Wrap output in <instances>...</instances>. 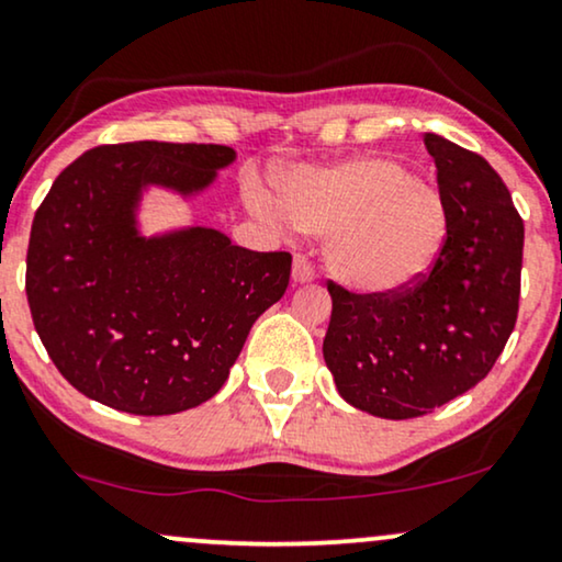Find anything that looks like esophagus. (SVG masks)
I'll return each instance as SVG.
<instances>
[{
    "label": "esophagus",
    "instance_id": "esophagus-1",
    "mask_svg": "<svg viewBox=\"0 0 562 562\" xmlns=\"http://www.w3.org/2000/svg\"><path fill=\"white\" fill-rule=\"evenodd\" d=\"M315 279V268L310 266V260L304 255H294V266H291V281L294 283H310Z\"/></svg>",
    "mask_w": 562,
    "mask_h": 562
}]
</instances>
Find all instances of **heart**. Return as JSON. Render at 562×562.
<instances>
[{
    "label": "heart",
    "mask_w": 562,
    "mask_h": 562,
    "mask_svg": "<svg viewBox=\"0 0 562 562\" xmlns=\"http://www.w3.org/2000/svg\"><path fill=\"white\" fill-rule=\"evenodd\" d=\"M252 206L279 224L327 235V273L361 296H397L439 263L449 239L443 195L392 157H353L281 175L279 195L252 188Z\"/></svg>",
    "instance_id": "1"
}]
</instances>
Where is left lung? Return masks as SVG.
<instances>
[{
	"instance_id": "obj_1",
	"label": "left lung",
	"mask_w": 562,
	"mask_h": 562,
	"mask_svg": "<svg viewBox=\"0 0 562 562\" xmlns=\"http://www.w3.org/2000/svg\"><path fill=\"white\" fill-rule=\"evenodd\" d=\"M424 144L449 206L439 263L397 296L335 286L323 356L340 397L376 418L407 420L487 376L516 325L524 222L498 172L439 134Z\"/></svg>"
}]
</instances>
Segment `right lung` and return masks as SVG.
I'll list each match as a JSON object with an SVG mask.
<instances>
[{
    "label": "right lung",
    "instance_id": "1",
    "mask_svg": "<svg viewBox=\"0 0 562 562\" xmlns=\"http://www.w3.org/2000/svg\"><path fill=\"white\" fill-rule=\"evenodd\" d=\"M237 151L134 142L85 151L35 211L25 291L64 379L134 415H172L227 382L255 319L289 286V252H255L211 227L147 235L151 191L193 201Z\"/></svg>",
    "mask_w": 562,
    "mask_h": 562
}]
</instances>
